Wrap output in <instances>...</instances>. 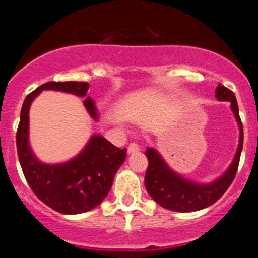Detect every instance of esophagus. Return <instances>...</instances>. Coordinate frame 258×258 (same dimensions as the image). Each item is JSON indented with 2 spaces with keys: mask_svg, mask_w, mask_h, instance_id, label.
Returning <instances> with one entry per match:
<instances>
[{
  "mask_svg": "<svg viewBox=\"0 0 258 258\" xmlns=\"http://www.w3.org/2000/svg\"><path fill=\"white\" fill-rule=\"evenodd\" d=\"M140 151V146H138V143L136 142H132L131 145L127 146V154H136V152Z\"/></svg>",
  "mask_w": 258,
  "mask_h": 258,
  "instance_id": "1",
  "label": "esophagus"
}]
</instances>
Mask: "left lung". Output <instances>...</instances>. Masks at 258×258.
I'll use <instances>...</instances> for the list:
<instances>
[{
  "instance_id": "obj_1",
  "label": "left lung",
  "mask_w": 258,
  "mask_h": 258,
  "mask_svg": "<svg viewBox=\"0 0 258 258\" xmlns=\"http://www.w3.org/2000/svg\"><path fill=\"white\" fill-rule=\"evenodd\" d=\"M217 101L230 103L234 117L239 127V145L235 156L225 172L212 182H195L184 178L173 170L156 149L147 147L145 155L149 159V168L146 172L145 186L150 197L163 208L174 212H195L204 209L217 202L226 192L234 181L238 170L239 159L243 149V125L239 117L238 102L231 90L220 85L216 88Z\"/></svg>"
}]
</instances>
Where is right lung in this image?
I'll return each instance as SVG.
<instances>
[{"label":"right lung","mask_w":258,"mask_h":258,"mask_svg":"<svg viewBox=\"0 0 258 258\" xmlns=\"http://www.w3.org/2000/svg\"><path fill=\"white\" fill-rule=\"evenodd\" d=\"M88 89V83H46L27 95L20 111L17 150L24 177L41 202L64 214L92 211L103 202L111 190L116 172L125 161L126 149H118L101 134H93L85 147L70 160L44 163L36 156L29 143V108L44 90L68 93L85 98L86 111L98 121L99 112L95 102L86 95Z\"/></svg>","instance_id":"add662e5"}]
</instances>
